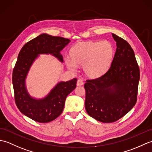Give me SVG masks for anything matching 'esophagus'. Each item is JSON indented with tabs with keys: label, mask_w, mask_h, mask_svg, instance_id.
Instances as JSON below:
<instances>
[{
	"label": "esophagus",
	"mask_w": 152,
	"mask_h": 152,
	"mask_svg": "<svg viewBox=\"0 0 152 152\" xmlns=\"http://www.w3.org/2000/svg\"><path fill=\"white\" fill-rule=\"evenodd\" d=\"M83 84V80H82L81 79H78V81H77V83H76V85L77 86H82Z\"/></svg>",
	"instance_id": "obj_1"
}]
</instances>
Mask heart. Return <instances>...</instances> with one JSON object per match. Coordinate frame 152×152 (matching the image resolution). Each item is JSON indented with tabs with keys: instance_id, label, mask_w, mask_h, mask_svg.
<instances>
[{
	"instance_id": "obj_1",
	"label": "heart",
	"mask_w": 152,
	"mask_h": 152,
	"mask_svg": "<svg viewBox=\"0 0 152 152\" xmlns=\"http://www.w3.org/2000/svg\"><path fill=\"white\" fill-rule=\"evenodd\" d=\"M72 57H67V66L73 71L77 65L83 66L86 75L91 78H98L108 70L114 56V49L108 41L89 42L74 46L71 50Z\"/></svg>"
}]
</instances>
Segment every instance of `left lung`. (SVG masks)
<instances>
[{
  "mask_svg": "<svg viewBox=\"0 0 152 152\" xmlns=\"http://www.w3.org/2000/svg\"><path fill=\"white\" fill-rule=\"evenodd\" d=\"M116 51L111 66L102 76L84 85L88 114L102 123H112L136 104L140 70L133 50L127 41L112 34Z\"/></svg>",
  "mask_w": 152,
  "mask_h": 152,
  "instance_id": "1",
  "label": "left lung"
}]
</instances>
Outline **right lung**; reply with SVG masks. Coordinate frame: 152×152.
<instances>
[{
	"label": "right lung",
	"mask_w": 152,
	"mask_h": 152,
	"mask_svg": "<svg viewBox=\"0 0 152 152\" xmlns=\"http://www.w3.org/2000/svg\"><path fill=\"white\" fill-rule=\"evenodd\" d=\"M70 42L67 38L44 33L28 42L19 51L12 74L15 104L23 114L35 121L48 123L61 115L66 96L76 88L77 79L57 83L45 97L36 99L27 91V74L40 54H51L63 63L61 51Z\"/></svg>",
	"instance_id": "add662e5"
}]
</instances>
